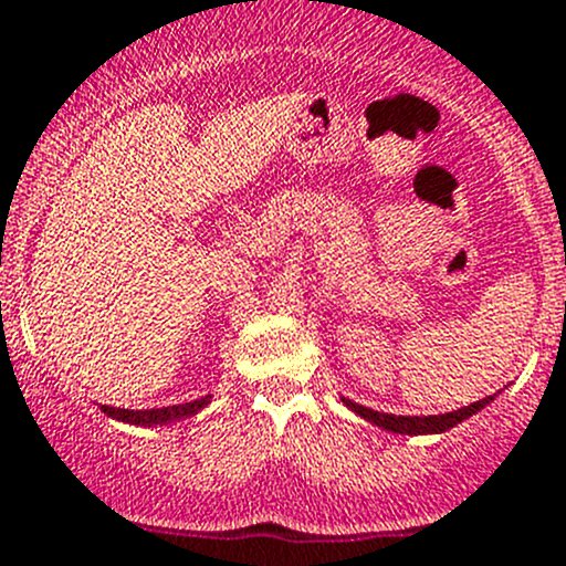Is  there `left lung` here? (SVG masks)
Here are the masks:
<instances>
[{
    "label": "left lung",
    "mask_w": 566,
    "mask_h": 566,
    "mask_svg": "<svg viewBox=\"0 0 566 566\" xmlns=\"http://www.w3.org/2000/svg\"><path fill=\"white\" fill-rule=\"evenodd\" d=\"M491 400H493V395H488V398L476 400V403H471V406H463V409L447 411V413H433V417H395V413L365 409V406L354 403V400H348V398H343V403H346L354 413H359V417L368 419V422L378 424V428H384V430H392V433H403V436H424V433H444V430L455 428L458 422L469 419L471 413L485 409Z\"/></svg>",
    "instance_id": "1"
}]
</instances>
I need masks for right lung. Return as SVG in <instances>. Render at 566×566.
<instances>
[{"instance_id": "obj_1", "label": "right lung", "mask_w": 566, "mask_h": 566, "mask_svg": "<svg viewBox=\"0 0 566 566\" xmlns=\"http://www.w3.org/2000/svg\"><path fill=\"white\" fill-rule=\"evenodd\" d=\"M212 395L207 398H198L193 403H179V406H163V409H147V411H133V409H114V406H101L103 413L108 417L119 419V422H130V424H166V422H177V419L190 417V413L201 411L203 406L209 403Z\"/></svg>"}]
</instances>
